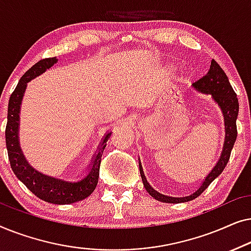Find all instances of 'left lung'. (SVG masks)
<instances>
[{
    "label": "left lung",
    "instance_id": "8db88e82",
    "mask_svg": "<svg viewBox=\"0 0 251 251\" xmlns=\"http://www.w3.org/2000/svg\"><path fill=\"white\" fill-rule=\"evenodd\" d=\"M193 88L197 91L202 92V94L211 95L212 99L217 102L222 109L225 122V142L224 146H223L222 155L219 157L218 162L216 163L214 169L205 177V179L201 184V186L199 187V190L190 194L188 197L184 198L167 197V195L161 194L154 190L147 183V179L145 178L142 168V163L139 162V171L144 187L146 188V191L149 192L151 197L157 201L167 202V203H180V202H187L198 198L211 184V181L216 179L223 173V170L225 169L226 164H227L229 160V156H231V152L233 146H234L236 136H238V130H236V118H238L239 113L238 97H236V94L233 90L232 85L229 84V81L227 76H226L225 72L222 70V67L214 59L211 60L210 70L208 71V73L203 77L200 78V80L193 83Z\"/></svg>",
    "mask_w": 251,
    "mask_h": 251
}]
</instances>
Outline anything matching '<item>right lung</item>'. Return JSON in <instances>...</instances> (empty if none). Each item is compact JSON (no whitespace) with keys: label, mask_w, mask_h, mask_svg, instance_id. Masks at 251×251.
<instances>
[{"label":"right lung","mask_w":251,"mask_h":251,"mask_svg":"<svg viewBox=\"0 0 251 251\" xmlns=\"http://www.w3.org/2000/svg\"><path fill=\"white\" fill-rule=\"evenodd\" d=\"M58 61L56 57L41 59L39 63L33 65L20 78L18 84L9 99L8 122L5 126V143L8 150L9 161L12 171L17 178L41 200L54 204H70L81 201L89 197L95 191L98 183L99 168H100L101 155L104 152L106 143L111 136V132L104 137L92 161L90 171L83 179L71 183L63 179H58L47 175H43L34 169L27 162L22 152L19 144V113L20 105L25 94L27 83L34 77L39 76Z\"/></svg>","instance_id":"right-lung-1"}]
</instances>
